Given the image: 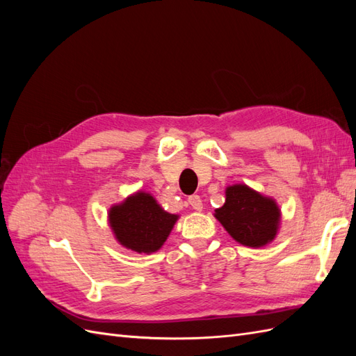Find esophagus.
<instances>
[{
  "mask_svg": "<svg viewBox=\"0 0 356 356\" xmlns=\"http://www.w3.org/2000/svg\"><path fill=\"white\" fill-rule=\"evenodd\" d=\"M188 203L190 207L195 209V211H202L203 209V203H202V199L197 196V195H193L188 197Z\"/></svg>",
  "mask_w": 356,
  "mask_h": 356,
  "instance_id": "esophagus-1",
  "label": "esophagus"
}]
</instances>
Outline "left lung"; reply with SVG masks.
Here are the masks:
<instances>
[{
	"label": "left lung",
	"instance_id": "left-lung-1",
	"mask_svg": "<svg viewBox=\"0 0 356 356\" xmlns=\"http://www.w3.org/2000/svg\"><path fill=\"white\" fill-rule=\"evenodd\" d=\"M215 217L234 241L258 248L273 241L281 215L272 199L239 184L225 190V203Z\"/></svg>",
	"mask_w": 356,
	"mask_h": 356
}]
</instances>
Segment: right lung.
Here are the masks:
<instances>
[{
	"mask_svg": "<svg viewBox=\"0 0 356 356\" xmlns=\"http://www.w3.org/2000/svg\"><path fill=\"white\" fill-rule=\"evenodd\" d=\"M108 217L117 241L139 254L157 251L178 220V215L165 212L147 193L127 197L111 208Z\"/></svg>",
	"mask_w": 356,
	"mask_h": 356,
	"instance_id": "add662e5",
	"label": "right lung"
}]
</instances>
